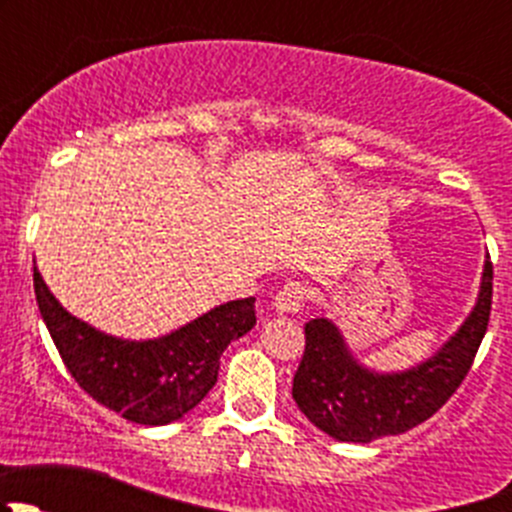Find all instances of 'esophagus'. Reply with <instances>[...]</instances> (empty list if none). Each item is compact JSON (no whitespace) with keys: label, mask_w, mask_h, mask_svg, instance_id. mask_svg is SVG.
I'll return each mask as SVG.
<instances>
[{"label":"esophagus","mask_w":512,"mask_h":512,"mask_svg":"<svg viewBox=\"0 0 512 512\" xmlns=\"http://www.w3.org/2000/svg\"><path fill=\"white\" fill-rule=\"evenodd\" d=\"M309 299V287L304 282H287L282 285L280 292L275 297V309L280 314H297L302 312L304 302Z\"/></svg>","instance_id":"1"}]
</instances>
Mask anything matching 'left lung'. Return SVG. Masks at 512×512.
I'll list each match as a JSON object with an SVG mask.
<instances>
[{
    "mask_svg": "<svg viewBox=\"0 0 512 512\" xmlns=\"http://www.w3.org/2000/svg\"><path fill=\"white\" fill-rule=\"evenodd\" d=\"M493 304V262L485 260L476 309L456 337L421 366L374 374L354 361L329 319L304 324V354L292 384L302 414L337 441L369 443L396 436L431 418L456 394L485 337Z\"/></svg>",
    "mask_w": 512,
    "mask_h": 512,
    "instance_id": "obj_1",
    "label": "left lung"
}]
</instances>
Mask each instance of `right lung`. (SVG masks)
Wrapping results in <instances>:
<instances>
[{"label":"right lung","instance_id":"right-lung-1","mask_svg":"<svg viewBox=\"0 0 512 512\" xmlns=\"http://www.w3.org/2000/svg\"><path fill=\"white\" fill-rule=\"evenodd\" d=\"M34 294L46 329L76 384L126 421H178L218 381L220 354L255 327V297L220 304L153 342L108 337L66 312L34 267Z\"/></svg>","mask_w":512,"mask_h":512}]
</instances>
